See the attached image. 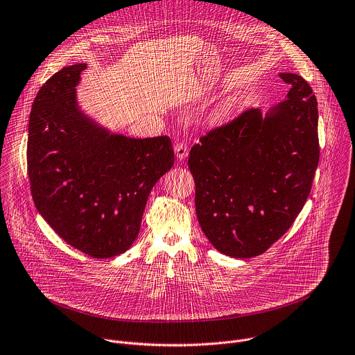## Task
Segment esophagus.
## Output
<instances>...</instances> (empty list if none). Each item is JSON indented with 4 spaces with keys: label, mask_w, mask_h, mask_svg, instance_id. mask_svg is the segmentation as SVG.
Segmentation results:
<instances>
[{
    "label": "esophagus",
    "mask_w": 355,
    "mask_h": 355,
    "mask_svg": "<svg viewBox=\"0 0 355 355\" xmlns=\"http://www.w3.org/2000/svg\"><path fill=\"white\" fill-rule=\"evenodd\" d=\"M174 152H175L177 157H178L180 160H184V159H187V156H188V145H187L184 141H180V142L175 144Z\"/></svg>",
    "instance_id": "obj_1"
}]
</instances>
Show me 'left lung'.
I'll use <instances>...</instances> for the list:
<instances>
[{
  "label": "left lung",
  "mask_w": 355,
  "mask_h": 355,
  "mask_svg": "<svg viewBox=\"0 0 355 355\" xmlns=\"http://www.w3.org/2000/svg\"><path fill=\"white\" fill-rule=\"evenodd\" d=\"M266 116L248 109L200 138L189 153L202 231L223 254L264 253L295 223L320 160L317 98L299 74Z\"/></svg>",
  "instance_id": "1"
}]
</instances>
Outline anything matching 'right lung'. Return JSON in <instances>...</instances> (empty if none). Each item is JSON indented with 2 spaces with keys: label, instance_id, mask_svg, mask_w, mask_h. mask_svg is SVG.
Returning <instances> with one entry per match:
<instances>
[{
  "label": "right lung",
  "instance_id": "right-lung-1",
  "mask_svg": "<svg viewBox=\"0 0 355 355\" xmlns=\"http://www.w3.org/2000/svg\"><path fill=\"white\" fill-rule=\"evenodd\" d=\"M85 63L56 71L34 98L27 173L34 205L70 246L94 259L128 250L148 196L174 164L168 137L112 134L77 105Z\"/></svg>",
  "mask_w": 355,
  "mask_h": 355
}]
</instances>
